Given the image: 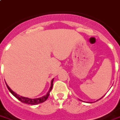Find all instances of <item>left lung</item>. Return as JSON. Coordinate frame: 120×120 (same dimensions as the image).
Segmentation results:
<instances>
[{"instance_id":"obj_1","label":"left lung","mask_w":120,"mask_h":120,"mask_svg":"<svg viewBox=\"0 0 120 120\" xmlns=\"http://www.w3.org/2000/svg\"><path fill=\"white\" fill-rule=\"evenodd\" d=\"M101 98H100V99H101ZM79 100L81 101H82V100H80V99H79ZM97 101H98V100H97ZM89 103H90V102H89ZM91 103H92V102H91Z\"/></svg>"}]
</instances>
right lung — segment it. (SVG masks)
<instances>
[{
  "label": "right lung",
  "mask_w": 120,
  "mask_h": 120,
  "mask_svg": "<svg viewBox=\"0 0 120 120\" xmlns=\"http://www.w3.org/2000/svg\"><path fill=\"white\" fill-rule=\"evenodd\" d=\"M53 82H54V79H52L51 80V87L49 88V90L48 91V92L47 93V94L45 96H42V97L38 98H35V99H32V98H29L24 97V96H20L19 94H18L17 93H16L15 92H14L11 89L9 86L6 83V85H7V88L8 89V90L10 91V92L11 93L15 98H16L18 100H19L20 101H21L23 103L28 104H31V105H35V104H38L42 103V102H45V101H46V99H48V97L49 96V94H50V92L52 90V86H53Z\"/></svg>",
  "instance_id": "obj_1"
}]
</instances>
